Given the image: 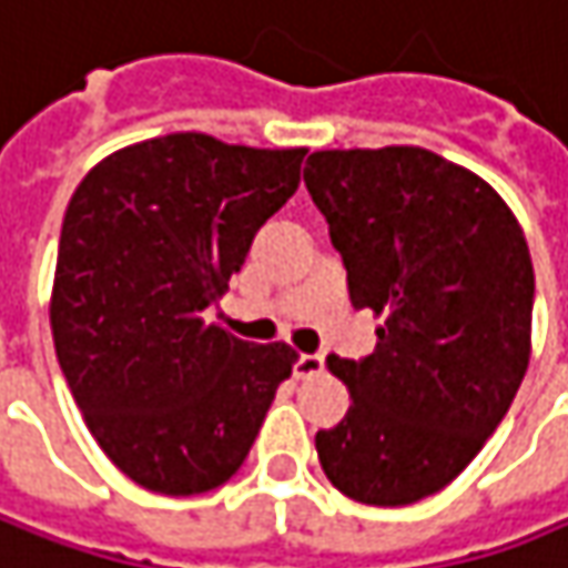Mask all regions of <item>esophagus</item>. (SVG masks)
Masks as SVG:
<instances>
[{
    "instance_id": "obj_1",
    "label": "esophagus",
    "mask_w": 568,
    "mask_h": 568,
    "mask_svg": "<svg viewBox=\"0 0 568 568\" xmlns=\"http://www.w3.org/2000/svg\"><path fill=\"white\" fill-rule=\"evenodd\" d=\"M323 365H326V358H323L320 352H313V355H297V358H294V378L320 375V372H323Z\"/></svg>"
}]
</instances>
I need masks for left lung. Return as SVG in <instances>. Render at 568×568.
<instances>
[{"instance_id": "1", "label": "left lung", "mask_w": 568, "mask_h": 568, "mask_svg": "<svg viewBox=\"0 0 568 568\" xmlns=\"http://www.w3.org/2000/svg\"><path fill=\"white\" fill-rule=\"evenodd\" d=\"M304 183L352 306L385 320L372 355H329L352 407L316 433L320 466L352 501L414 505L478 456L524 382V229L491 183L414 144L313 151Z\"/></svg>"}]
</instances>
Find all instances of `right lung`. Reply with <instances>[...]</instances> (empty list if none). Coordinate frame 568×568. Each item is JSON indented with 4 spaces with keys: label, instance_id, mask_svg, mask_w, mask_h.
<instances>
[{
    "label": "right lung",
    "instance_id": "1",
    "mask_svg": "<svg viewBox=\"0 0 568 568\" xmlns=\"http://www.w3.org/2000/svg\"><path fill=\"white\" fill-rule=\"evenodd\" d=\"M304 154L174 132L102 158L70 196L58 362L102 453L148 491L229 481L291 378V345L242 343L203 313L294 196Z\"/></svg>",
    "mask_w": 568,
    "mask_h": 568
}]
</instances>
